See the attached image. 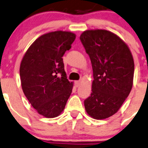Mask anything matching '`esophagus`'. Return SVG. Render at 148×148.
Wrapping results in <instances>:
<instances>
[{
	"label": "esophagus",
	"mask_w": 148,
	"mask_h": 148,
	"mask_svg": "<svg viewBox=\"0 0 148 148\" xmlns=\"http://www.w3.org/2000/svg\"><path fill=\"white\" fill-rule=\"evenodd\" d=\"M74 84H75L76 87H78V86L81 84V81H76L75 82H74Z\"/></svg>",
	"instance_id": "obj_1"
}]
</instances>
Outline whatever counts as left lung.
<instances>
[{
    "label": "left lung",
    "instance_id": "1",
    "mask_svg": "<svg viewBox=\"0 0 148 148\" xmlns=\"http://www.w3.org/2000/svg\"><path fill=\"white\" fill-rule=\"evenodd\" d=\"M93 69L92 93L86 112L96 120L115 114L132 87L135 64L127 45L107 30H87L80 36Z\"/></svg>",
    "mask_w": 148,
    "mask_h": 148
}]
</instances>
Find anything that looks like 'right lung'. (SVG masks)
<instances>
[{
	"label": "right lung",
	"mask_w": 148,
	"mask_h": 148,
	"mask_svg": "<svg viewBox=\"0 0 148 148\" xmlns=\"http://www.w3.org/2000/svg\"><path fill=\"white\" fill-rule=\"evenodd\" d=\"M76 35L57 31L38 37L26 51L20 66L25 96L38 114L47 118L59 116L72 92L62 56L69 50Z\"/></svg>",
	"instance_id": "right-lung-1"
}]
</instances>
